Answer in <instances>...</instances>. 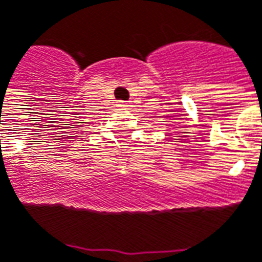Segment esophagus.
<instances>
[{"label": "esophagus", "mask_w": 262, "mask_h": 262, "mask_svg": "<svg viewBox=\"0 0 262 262\" xmlns=\"http://www.w3.org/2000/svg\"><path fill=\"white\" fill-rule=\"evenodd\" d=\"M122 106H123V107H129L130 104H129V103H126V101H122Z\"/></svg>", "instance_id": "esophagus-1"}]
</instances>
